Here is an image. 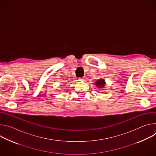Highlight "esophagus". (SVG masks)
<instances>
[{"label":"esophagus","mask_w":156,"mask_h":156,"mask_svg":"<svg viewBox=\"0 0 156 156\" xmlns=\"http://www.w3.org/2000/svg\"><path fill=\"white\" fill-rule=\"evenodd\" d=\"M84 80L83 78H78V81H83Z\"/></svg>","instance_id":"34e87169"}]
</instances>
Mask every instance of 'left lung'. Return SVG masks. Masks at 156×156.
<instances>
[{"instance_id":"obj_1","label":"left lung","mask_w":156,"mask_h":156,"mask_svg":"<svg viewBox=\"0 0 156 156\" xmlns=\"http://www.w3.org/2000/svg\"><path fill=\"white\" fill-rule=\"evenodd\" d=\"M105 80L101 78L97 81H96L94 84L98 87V88H104L105 86Z\"/></svg>"}]
</instances>
